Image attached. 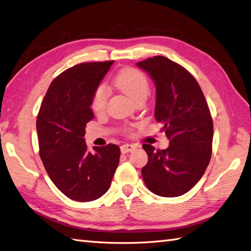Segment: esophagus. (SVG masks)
Returning <instances> with one entry per match:
<instances>
[{"mask_svg":"<svg viewBox=\"0 0 251 251\" xmlns=\"http://www.w3.org/2000/svg\"><path fill=\"white\" fill-rule=\"evenodd\" d=\"M134 149H136V145L126 143V144H124V145H122V146H121V151H122V153H126V152L132 151Z\"/></svg>","mask_w":251,"mask_h":251,"instance_id":"esophagus-1","label":"esophagus"}]
</instances>
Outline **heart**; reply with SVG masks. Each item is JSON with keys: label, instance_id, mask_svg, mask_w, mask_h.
<instances>
[{"label": "heart", "instance_id": "1", "mask_svg": "<svg viewBox=\"0 0 251 251\" xmlns=\"http://www.w3.org/2000/svg\"><path fill=\"white\" fill-rule=\"evenodd\" d=\"M113 83L122 91L130 95L133 100L149 92V80L143 72L136 68H125L115 75ZM109 98V90L106 85L100 83L95 88L91 98V109L100 113L105 110Z\"/></svg>", "mask_w": 251, "mask_h": 251}]
</instances>
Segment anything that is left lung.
<instances>
[{"instance_id":"obj_1","label":"left lung","mask_w":251,"mask_h":251,"mask_svg":"<svg viewBox=\"0 0 251 251\" xmlns=\"http://www.w3.org/2000/svg\"><path fill=\"white\" fill-rule=\"evenodd\" d=\"M137 66L155 81V119L170 140L162 151L142 145L149 156L143 180L156 195H183L201 180L211 159L213 122L207 100L194 76L166 57L155 56Z\"/></svg>"}]
</instances>
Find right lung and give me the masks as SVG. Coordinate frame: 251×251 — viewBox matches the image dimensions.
I'll use <instances>...</instances> for the list:
<instances>
[{
    "instance_id": "obj_1",
    "label": "right lung",
    "mask_w": 251,
    "mask_h": 251,
    "mask_svg": "<svg viewBox=\"0 0 251 251\" xmlns=\"http://www.w3.org/2000/svg\"><path fill=\"white\" fill-rule=\"evenodd\" d=\"M113 61L83 62L50 83L37 117L39 153L50 180L67 197L87 202L108 191L121 151L108 144L89 151L86 125L94 118L91 98Z\"/></svg>"
}]
</instances>
